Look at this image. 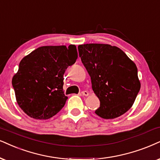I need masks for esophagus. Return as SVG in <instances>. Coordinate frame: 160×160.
Instances as JSON below:
<instances>
[{
    "label": "esophagus",
    "mask_w": 160,
    "mask_h": 160,
    "mask_svg": "<svg viewBox=\"0 0 160 160\" xmlns=\"http://www.w3.org/2000/svg\"><path fill=\"white\" fill-rule=\"evenodd\" d=\"M81 94L83 95V96H88V92L87 91H82Z\"/></svg>",
    "instance_id": "obj_1"
}]
</instances>
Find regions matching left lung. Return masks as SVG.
I'll use <instances>...</instances> for the list:
<instances>
[{"instance_id": "8db88e82", "label": "left lung", "mask_w": 160, "mask_h": 160, "mask_svg": "<svg viewBox=\"0 0 160 160\" xmlns=\"http://www.w3.org/2000/svg\"><path fill=\"white\" fill-rule=\"evenodd\" d=\"M78 51L100 102L95 114L114 119L128 112L140 89L136 64L120 48L108 44H83Z\"/></svg>"}]
</instances>
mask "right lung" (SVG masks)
Wrapping results in <instances>:
<instances>
[{
	"label": "right lung",
	"instance_id": "right-lung-1",
	"mask_svg": "<svg viewBox=\"0 0 160 160\" xmlns=\"http://www.w3.org/2000/svg\"><path fill=\"white\" fill-rule=\"evenodd\" d=\"M78 58L74 45L41 46L24 57L12 83L16 100L28 116L47 120L58 114L68 98L63 74Z\"/></svg>",
	"mask_w": 160,
	"mask_h": 160
}]
</instances>
